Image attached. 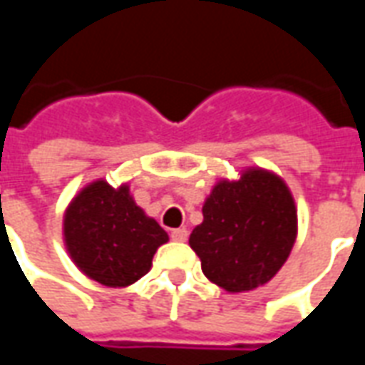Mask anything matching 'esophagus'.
<instances>
[{"instance_id":"34e87169","label":"esophagus","mask_w":365,"mask_h":365,"mask_svg":"<svg viewBox=\"0 0 365 365\" xmlns=\"http://www.w3.org/2000/svg\"><path fill=\"white\" fill-rule=\"evenodd\" d=\"M187 237H190L187 229H174V230H172V240H175V242H185V240H187Z\"/></svg>"}]
</instances>
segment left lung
<instances>
[{"label":"left lung","mask_w":365,"mask_h":365,"mask_svg":"<svg viewBox=\"0 0 365 365\" xmlns=\"http://www.w3.org/2000/svg\"><path fill=\"white\" fill-rule=\"evenodd\" d=\"M297 237L291 191L272 172L252 168L237 182L221 180L205 199L203 222L190 237L203 274L230 293L268 283Z\"/></svg>","instance_id":"1"}]
</instances>
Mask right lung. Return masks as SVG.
Instances as JSON below:
<instances>
[{"label": "right lung", "instance_id": "obj_1", "mask_svg": "<svg viewBox=\"0 0 365 365\" xmlns=\"http://www.w3.org/2000/svg\"><path fill=\"white\" fill-rule=\"evenodd\" d=\"M64 242L88 277L107 287H127L148 274L168 235L136 205L128 185L115 190L97 180L68 205Z\"/></svg>", "mask_w": 365, "mask_h": 365}]
</instances>
